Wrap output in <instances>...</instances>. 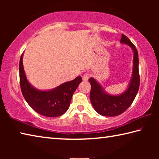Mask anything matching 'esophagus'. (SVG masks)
<instances>
[{
    "label": "esophagus",
    "mask_w": 159,
    "mask_h": 159,
    "mask_svg": "<svg viewBox=\"0 0 159 159\" xmlns=\"http://www.w3.org/2000/svg\"><path fill=\"white\" fill-rule=\"evenodd\" d=\"M89 76H90L89 74H85L84 75H83L82 77L83 81H87L88 79H89Z\"/></svg>",
    "instance_id": "esophagus-1"
}]
</instances>
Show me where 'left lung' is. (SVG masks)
Masks as SVG:
<instances>
[{
  "label": "left lung",
  "instance_id": "left-lung-1",
  "mask_svg": "<svg viewBox=\"0 0 159 159\" xmlns=\"http://www.w3.org/2000/svg\"><path fill=\"white\" fill-rule=\"evenodd\" d=\"M120 43L128 45L133 52V71L127 88L122 93L111 95L94 78H90V102L95 111L103 116H116L124 112L133 103L139 87V59L138 50L127 36L122 34Z\"/></svg>",
  "mask_w": 159,
  "mask_h": 159
}]
</instances>
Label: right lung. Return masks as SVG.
<instances>
[{"label":"right lung","instance_id":"obj_1","mask_svg":"<svg viewBox=\"0 0 159 159\" xmlns=\"http://www.w3.org/2000/svg\"><path fill=\"white\" fill-rule=\"evenodd\" d=\"M23 55L20 61V80L22 95L35 111L47 117H57L68 110L73 94L82 81L76 77L50 90H39L31 84L26 78L23 66Z\"/></svg>","mask_w":159,"mask_h":159}]
</instances>
